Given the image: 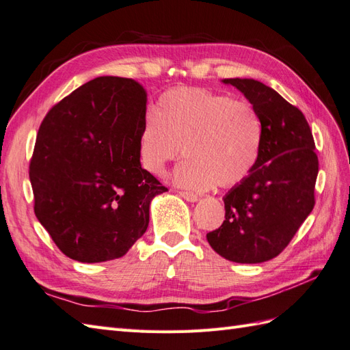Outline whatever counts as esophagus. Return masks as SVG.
<instances>
[{
    "mask_svg": "<svg viewBox=\"0 0 350 350\" xmlns=\"http://www.w3.org/2000/svg\"><path fill=\"white\" fill-rule=\"evenodd\" d=\"M178 195L182 196L183 200H186L187 202H196L200 200V196L196 195V193H193V192H185V191H180L178 192Z\"/></svg>",
    "mask_w": 350,
    "mask_h": 350,
    "instance_id": "34e87169",
    "label": "esophagus"
}]
</instances>
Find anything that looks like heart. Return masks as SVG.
<instances>
[{
  "mask_svg": "<svg viewBox=\"0 0 350 350\" xmlns=\"http://www.w3.org/2000/svg\"><path fill=\"white\" fill-rule=\"evenodd\" d=\"M263 129L254 107L205 88H176L159 97L139 136V158L148 173L161 176L180 152L173 173L177 186L207 191L235 186L260 157Z\"/></svg>",
  "mask_w": 350,
  "mask_h": 350,
  "instance_id": "obj_1",
  "label": "heart"
}]
</instances>
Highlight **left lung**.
Instances as JSON below:
<instances>
[{"mask_svg": "<svg viewBox=\"0 0 350 350\" xmlns=\"http://www.w3.org/2000/svg\"><path fill=\"white\" fill-rule=\"evenodd\" d=\"M262 121L254 170L225 195V220L207 234L211 248L235 263H262L290 244L315 205L318 157L300 109L252 78H226Z\"/></svg>", "mask_w": 350, "mask_h": 350, "instance_id": "1", "label": "left lung"}]
</instances>
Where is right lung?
I'll return each mask as SVG.
<instances>
[{"label":"right lung","mask_w":350,"mask_h":350,"mask_svg":"<svg viewBox=\"0 0 350 350\" xmlns=\"http://www.w3.org/2000/svg\"><path fill=\"white\" fill-rule=\"evenodd\" d=\"M145 116L139 83L98 77L41 122L29 164L33 211L72 260L120 258L146 232L150 201L167 187L140 164Z\"/></svg>","instance_id":"obj_1"}]
</instances>
